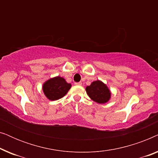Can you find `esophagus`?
<instances>
[{"label":"esophagus","mask_w":158,"mask_h":158,"mask_svg":"<svg viewBox=\"0 0 158 158\" xmlns=\"http://www.w3.org/2000/svg\"><path fill=\"white\" fill-rule=\"evenodd\" d=\"M75 85H81L82 83H81V82H78V83H75Z\"/></svg>","instance_id":"34e87169"}]
</instances>
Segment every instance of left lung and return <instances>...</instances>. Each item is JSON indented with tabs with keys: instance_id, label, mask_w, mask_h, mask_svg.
Here are the masks:
<instances>
[{
	"instance_id": "8db88e82",
	"label": "left lung",
	"mask_w": 158,
	"mask_h": 158,
	"mask_svg": "<svg viewBox=\"0 0 158 158\" xmlns=\"http://www.w3.org/2000/svg\"><path fill=\"white\" fill-rule=\"evenodd\" d=\"M88 96L95 102L105 103L111 98V92L106 84L100 81L93 82L85 88Z\"/></svg>"
}]
</instances>
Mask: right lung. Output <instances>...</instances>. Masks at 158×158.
<instances>
[{"mask_svg":"<svg viewBox=\"0 0 158 158\" xmlns=\"http://www.w3.org/2000/svg\"><path fill=\"white\" fill-rule=\"evenodd\" d=\"M70 88V83H67L63 77L57 76L45 82L42 89L47 98L55 101L65 96Z\"/></svg>","mask_w":158,"mask_h":158,"instance_id":"1","label":"right lung"}]
</instances>
